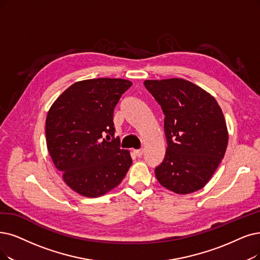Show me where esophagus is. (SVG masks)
Masks as SVG:
<instances>
[{
	"instance_id": "1",
	"label": "esophagus",
	"mask_w": 260,
	"mask_h": 260,
	"mask_svg": "<svg viewBox=\"0 0 260 260\" xmlns=\"http://www.w3.org/2000/svg\"><path fill=\"white\" fill-rule=\"evenodd\" d=\"M134 153H136L139 158H141L142 155H143V153H144V149H143V148H141V149H137L136 151H134Z\"/></svg>"
}]
</instances>
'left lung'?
Wrapping results in <instances>:
<instances>
[{
	"instance_id": "left-lung-1",
	"label": "left lung",
	"mask_w": 260,
	"mask_h": 260,
	"mask_svg": "<svg viewBox=\"0 0 260 260\" xmlns=\"http://www.w3.org/2000/svg\"><path fill=\"white\" fill-rule=\"evenodd\" d=\"M164 113L165 157L154 169L164 188L178 194L200 190L221 163L228 143L223 112L216 100L183 79L144 82Z\"/></svg>"
}]
</instances>
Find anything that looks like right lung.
Segmentation results:
<instances>
[{
	"label": "right lung",
	"mask_w": 260,
	"mask_h": 260,
	"mask_svg": "<svg viewBox=\"0 0 260 260\" xmlns=\"http://www.w3.org/2000/svg\"><path fill=\"white\" fill-rule=\"evenodd\" d=\"M132 83L99 78L68 87L49 110L46 140L63 179L77 193L98 197L117 186L132 164L115 138L113 113ZM106 139H105L104 138Z\"/></svg>",
	"instance_id": "right-lung-1"
}]
</instances>
